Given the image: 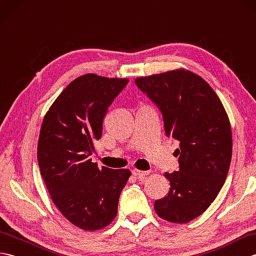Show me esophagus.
<instances>
[{
  "instance_id": "esophagus-1",
  "label": "esophagus",
  "mask_w": 256,
  "mask_h": 256,
  "mask_svg": "<svg viewBox=\"0 0 256 256\" xmlns=\"http://www.w3.org/2000/svg\"><path fill=\"white\" fill-rule=\"evenodd\" d=\"M132 174L134 176H136L138 179H140V180H142V179H144L146 176L150 174V172H142V170H134L133 172H132Z\"/></svg>"
}]
</instances>
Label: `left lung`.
I'll return each instance as SVG.
<instances>
[{"mask_svg":"<svg viewBox=\"0 0 256 256\" xmlns=\"http://www.w3.org/2000/svg\"><path fill=\"white\" fill-rule=\"evenodd\" d=\"M140 90L158 106L179 170L166 172L170 192L155 201L162 219L187 224L214 202L224 186L232 156V132L219 96L200 76L177 69L135 79Z\"/></svg>","mask_w":256,"mask_h":256,"instance_id":"obj_1","label":"left lung"}]
</instances>
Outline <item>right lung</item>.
Instances as JSON below:
<instances>
[{
	"label": "right lung",
	"instance_id": "1",
	"mask_svg": "<svg viewBox=\"0 0 256 256\" xmlns=\"http://www.w3.org/2000/svg\"><path fill=\"white\" fill-rule=\"evenodd\" d=\"M128 82L81 76L64 89L42 120L37 146L42 177L64 218L86 231L111 224L131 176L128 170L99 168L91 160L108 108Z\"/></svg>",
	"mask_w": 256,
	"mask_h": 256
}]
</instances>
